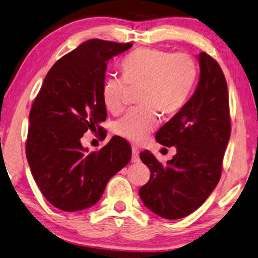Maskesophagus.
<instances>
[{"label": "esophagus", "instance_id": "34e87169", "mask_svg": "<svg viewBox=\"0 0 258 258\" xmlns=\"http://www.w3.org/2000/svg\"><path fill=\"white\" fill-rule=\"evenodd\" d=\"M132 162L133 163H138V162H140V151H138V149L135 148V147H133Z\"/></svg>", "mask_w": 258, "mask_h": 258}]
</instances>
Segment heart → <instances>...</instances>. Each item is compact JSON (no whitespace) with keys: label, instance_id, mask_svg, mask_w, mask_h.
I'll return each instance as SVG.
<instances>
[{"label":"heart","instance_id":"heart-1","mask_svg":"<svg viewBox=\"0 0 258 258\" xmlns=\"http://www.w3.org/2000/svg\"><path fill=\"white\" fill-rule=\"evenodd\" d=\"M123 76L103 81L102 100L111 113L125 103L128 86H140L138 101L115 123V133L133 143H142L160 121L159 110L172 114L187 100L197 80V62L187 53H171L158 48H138L121 62Z\"/></svg>","mask_w":258,"mask_h":258}]
</instances>
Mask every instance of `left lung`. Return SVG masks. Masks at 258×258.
Here are the masks:
<instances>
[{
  "mask_svg": "<svg viewBox=\"0 0 258 258\" xmlns=\"http://www.w3.org/2000/svg\"><path fill=\"white\" fill-rule=\"evenodd\" d=\"M199 83L191 99L156 134L164 147L177 150L166 164L150 151L140 154L150 179L140 188L143 204L164 219L185 218L216 187L230 137L228 88L225 74L210 54L198 55Z\"/></svg>",
  "mask_w": 258,
  "mask_h": 258,
  "instance_id": "8db88e82",
  "label": "left lung"
}]
</instances>
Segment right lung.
I'll return each mask as SVG.
<instances>
[{"label": "right lung", "mask_w": 258, "mask_h": 258, "mask_svg": "<svg viewBox=\"0 0 258 258\" xmlns=\"http://www.w3.org/2000/svg\"><path fill=\"white\" fill-rule=\"evenodd\" d=\"M132 46L101 39L80 44L51 67L32 103L25 144L28 163L40 192L59 210L92 207L109 179L130 162L132 147L124 138L111 137L89 154L80 140L88 130L102 132L107 61Z\"/></svg>", "instance_id": "right-lung-1"}]
</instances>
